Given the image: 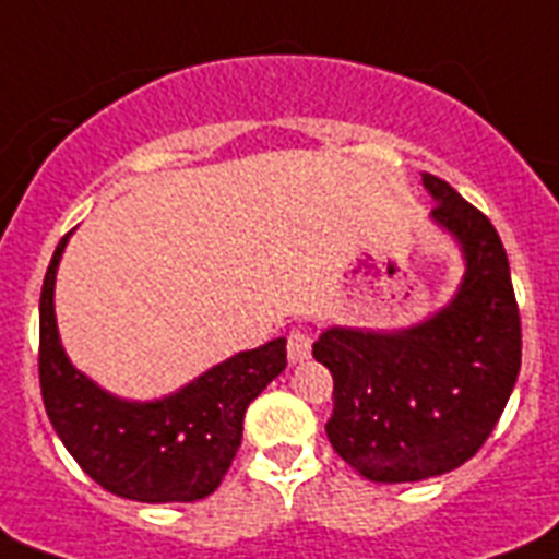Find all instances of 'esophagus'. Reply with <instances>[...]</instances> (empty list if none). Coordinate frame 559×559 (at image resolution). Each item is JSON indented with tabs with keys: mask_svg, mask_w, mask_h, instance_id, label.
Returning <instances> with one entry per match:
<instances>
[{
	"mask_svg": "<svg viewBox=\"0 0 559 559\" xmlns=\"http://www.w3.org/2000/svg\"><path fill=\"white\" fill-rule=\"evenodd\" d=\"M312 353V338L310 333H304V330H289L287 335V356L293 365L304 361V358H310Z\"/></svg>",
	"mask_w": 559,
	"mask_h": 559,
	"instance_id": "1",
	"label": "esophagus"
}]
</instances>
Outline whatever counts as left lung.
<instances>
[{"label":"left lung","mask_w":559,"mask_h":559,"mask_svg":"<svg viewBox=\"0 0 559 559\" xmlns=\"http://www.w3.org/2000/svg\"><path fill=\"white\" fill-rule=\"evenodd\" d=\"M430 217L465 255L448 307L407 330L333 326L312 344L333 373L326 437L373 483H419L468 462L500 421L523 358L511 270L493 224L451 183L421 175Z\"/></svg>","instance_id":"obj_1"}]
</instances>
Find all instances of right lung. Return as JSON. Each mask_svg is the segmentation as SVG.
Returning <instances> with one entry per match:
<instances>
[{
  "label": "right lung",
  "instance_id": "1",
  "mask_svg": "<svg viewBox=\"0 0 559 559\" xmlns=\"http://www.w3.org/2000/svg\"><path fill=\"white\" fill-rule=\"evenodd\" d=\"M68 235L57 243L39 295V388L57 437L76 465L117 497L203 500L233 465L249 402L287 367V338L226 358L171 396H111L80 373L59 344L53 281Z\"/></svg>",
  "mask_w": 559,
  "mask_h": 559
}]
</instances>
